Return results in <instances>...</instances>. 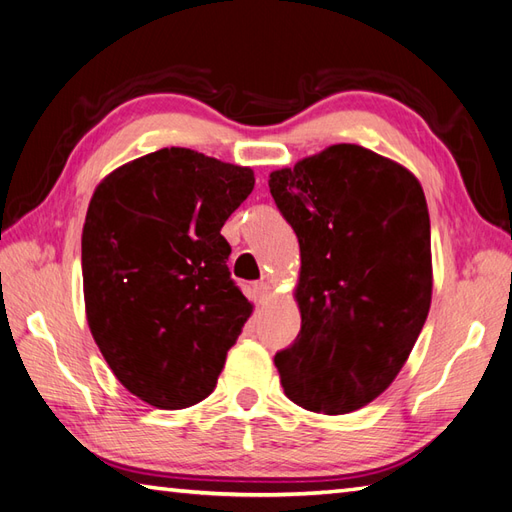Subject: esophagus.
Here are the masks:
<instances>
[{
    "mask_svg": "<svg viewBox=\"0 0 512 512\" xmlns=\"http://www.w3.org/2000/svg\"><path fill=\"white\" fill-rule=\"evenodd\" d=\"M255 294L259 296L261 301L268 299V296L272 294V283H268V281H261V283H257V285H255Z\"/></svg>",
    "mask_w": 512,
    "mask_h": 512,
    "instance_id": "esophagus-1",
    "label": "esophagus"
}]
</instances>
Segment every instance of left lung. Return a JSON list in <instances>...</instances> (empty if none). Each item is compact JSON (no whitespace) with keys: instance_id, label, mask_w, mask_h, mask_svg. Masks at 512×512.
Segmentation results:
<instances>
[{"instance_id":"obj_1","label":"left lung","mask_w":512,"mask_h":512,"mask_svg":"<svg viewBox=\"0 0 512 512\" xmlns=\"http://www.w3.org/2000/svg\"><path fill=\"white\" fill-rule=\"evenodd\" d=\"M299 237L301 331L275 355L285 397L347 414L395 382L432 303L430 213L419 178L355 144L270 172Z\"/></svg>"}]
</instances>
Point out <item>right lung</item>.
<instances>
[{"label":"right lung","instance_id":"1","mask_svg":"<svg viewBox=\"0 0 512 512\" xmlns=\"http://www.w3.org/2000/svg\"><path fill=\"white\" fill-rule=\"evenodd\" d=\"M255 174L163 148L106 174L82 227L91 336L120 384L159 410L209 397L253 303L229 277L220 229Z\"/></svg>","mask_w":512,"mask_h":512}]
</instances>
